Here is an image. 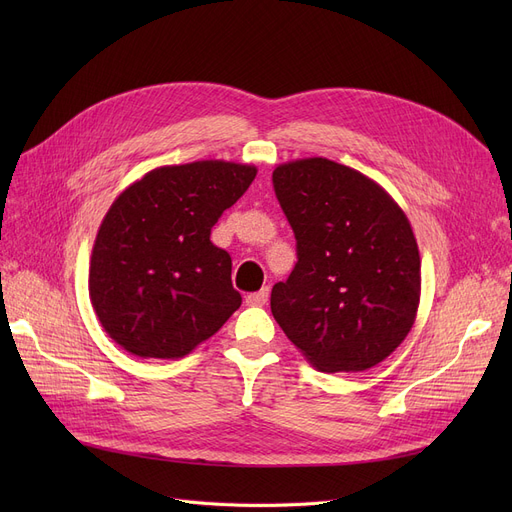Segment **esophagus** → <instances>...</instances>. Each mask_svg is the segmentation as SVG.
<instances>
[{
	"instance_id": "1",
	"label": "esophagus",
	"mask_w": 512,
	"mask_h": 512,
	"mask_svg": "<svg viewBox=\"0 0 512 512\" xmlns=\"http://www.w3.org/2000/svg\"><path fill=\"white\" fill-rule=\"evenodd\" d=\"M267 297H270V288H261L259 292H251L245 297V303L251 307H263L267 303Z\"/></svg>"
}]
</instances>
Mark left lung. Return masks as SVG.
I'll return each instance as SVG.
<instances>
[{"label": "left lung", "instance_id": "8db88e82", "mask_svg": "<svg viewBox=\"0 0 512 512\" xmlns=\"http://www.w3.org/2000/svg\"><path fill=\"white\" fill-rule=\"evenodd\" d=\"M272 180L299 257L272 288L274 319L319 371L382 363L411 332L421 297L407 213L378 182L326 157L286 161Z\"/></svg>", "mask_w": 512, "mask_h": 512}]
</instances>
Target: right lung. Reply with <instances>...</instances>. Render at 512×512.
Returning <instances> with one entry per match:
<instances>
[{
	"label": "right lung",
	"instance_id": "obj_1",
	"mask_svg": "<svg viewBox=\"0 0 512 512\" xmlns=\"http://www.w3.org/2000/svg\"><path fill=\"white\" fill-rule=\"evenodd\" d=\"M255 176V166L224 159L161 166L107 209L91 253L89 297L126 353L180 359L240 307L232 259L209 236Z\"/></svg>",
	"mask_w": 512,
	"mask_h": 512
}]
</instances>
